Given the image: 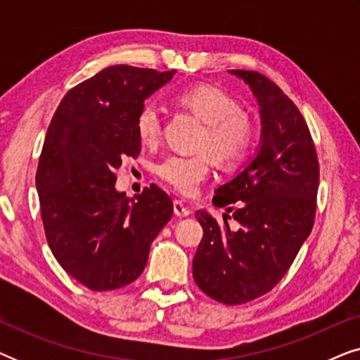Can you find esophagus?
<instances>
[{"instance_id":"obj_1","label":"esophagus","mask_w":360,"mask_h":360,"mask_svg":"<svg viewBox=\"0 0 360 360\" xmlns=\"http://www.w3.org/2000/svg\"><path fill=\"white\" fill-rule=\"evenodd\" d=\"M174 213H175L176 216H179V218H185V216L190 214V210L186 208L184 201L175 200V201H174Z\"/></svg>"}]
</instances>
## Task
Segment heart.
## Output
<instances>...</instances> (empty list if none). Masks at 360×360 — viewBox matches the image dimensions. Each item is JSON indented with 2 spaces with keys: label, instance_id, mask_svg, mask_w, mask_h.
Listing matches in <instances>:
<instances>
[{
  "label": "heart",
  "instance_id": "heart-1",
  "mask_svg": "<svg viewBox=\"0 0 360 360\" xmlns=\"http://www.w3.org/2000/svg\"><path fill=\"white\" fill-rule=\"evenodd\" d=\"M179 101L205 122L198 141V147L205 150L193 155H167L157 164L155 174L179 193L193 195L208 179L213 157L224 167H233L245 159L254 144L255 127L252 120L239 110L238 101L219 88H188L180 93ZM134 126L141 142L155 144L162 132L159 108L152 101L144 103L137 111Z\"/></svg>",
  "mask_w": 360,
  "mask_h": 360
}]
</instances>
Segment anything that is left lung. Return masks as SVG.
I'll use <instances>...</instances> for the list:
<instances>
[{"instance_id":"left-lung-1","label":"left lung","mask_w":360,"mask_h":360,"mask_svg":"<svg viewBox=\"0 0 360 360\" xmlns=\"http://www.w3.org/2000/svg\"><path fill=\"white\" fill-rule=\"evenodd\" d=\"M257 98L262 136L255 159L214 190L213 203L233 213L219 224L196 211L203 239L193 257L201 292L224 304H243L277 285L311 233L319 162L308 124L295 103L259 72L229 70Z\"/></svg>"}]
</instances>
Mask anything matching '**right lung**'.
<instances>
[{"label":"right lung","mask_w":360,"mask_h":360,"mask_svg":"<svg viewBox=\"0 0 360 360\" xmlns=\"http://www.w3.org/2000/svg\"><path fill=\"white\" fill-rule=\"evenodd\" d=\"M175 70L112 65L63 96L49 124L36 186L44 231L67 274L95 292L126 287L174 213L157 185L136 200L116 191V169L141 154L136 115Z\"/></svg>","instance_id":"right-lung-1"}]
</instances>
